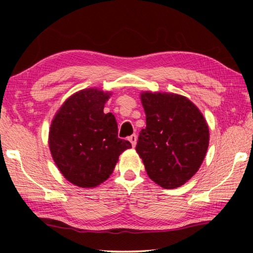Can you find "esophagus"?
I'll return each mask as SVG.
<instances>
[{
    "label": "esophagus",
    "instance_id": "esophagus-1",
    "mask_svg": "<svg viewBox=\"0 0 253 253\" xmlns=\"http://www.w3.org/2000/svg\"><path fill=\"white\" fill-rule=\"evenodd\" d=\"M128 140H129V142L131 143L132 147H135L136 146V142H137V136L135 134H132L131 136L128 137Z\"/></svg>",
    "mask_w": 253,
    "mask_h": 253
}]
</instances>
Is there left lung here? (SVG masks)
I'll return each mask as SVG.
<instances>
[{
	"mask_svg": "<svg viewBox=\"0 0 253 253\" xmlns=\"http://www.w3.org/2000/svg\"><path fill=\"white\" fill-rule=\"evenodd\" d=\"M146 114L136 152L149 178L164 188L186 183L207 154L209 126L193 102L176 93L142 92Z\"/></svg>",
	"mask_w": 253,
	"mask_h": 253,
	"instance_id": "8db88e82",
	"label": "left lung"
}]
</instances>
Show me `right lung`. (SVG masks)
I'll return each mask as SVG.
<instances>
[{"mask_svg": "<svg viewBox=\"0 0 253 253\" xmlns=\"http://www.w3.org/2000/svg\"><path fill=\"white\" fill-rule=\"evenodd\" d=\"M110 95L95 88L76 92L51 123V155L63 176L79 187H96L105 182L119 155L131 147L128 140L118 137L114 115L104 113Z\"/></svg>", "mask_w": 253, "mask_h": 253, "instance_id": "right-lung-1", "label": "right lung"}]
</instances>
